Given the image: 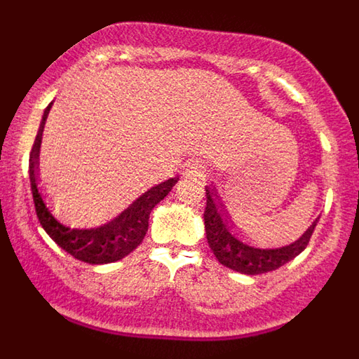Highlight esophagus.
Segmentation results:
<instances>
[{
	"label": "esophagus",
	"instance_id": "34e87169",
	"mask_svg": "<svg viewBox=\"0 0 359 359\" xmlns=\"http://www.w3.org/2000/svg\"><path fill=\"white\" fill-rule=\"evenodd\" d=\"M201 165L199 163H189L187 165L185 172H183V176L185 177H198L199 174H201Z\"/></svg>",
	"mask_w": 359,
	"mask_h": 359
}]
</instances>
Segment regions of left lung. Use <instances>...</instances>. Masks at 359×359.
<instances>
[{"mask_svg": "<svg viewBox=\"0 0 359 359\" xmlns=\"http://www.w3.org/2000/svg\"><path fill=\"white\" fill-rule=\"evenodd\" d=\"M205 231H207L208 246L214 252L215 259L226 268L239 271L244 275H261L280 268L286 262L293 261L294 257L306 250L316 221L298 237L294 243L278 246V248H261L246 243L239 233L233 231L228 223L217 194L207 187V208H205Z\"/></svg>", "mask_w": 359, "mask_h": 359, "instance_id": "8db88e82", "label": "left lung"}]
</instances>
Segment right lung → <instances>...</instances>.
<instances>
[{
    "label": "right lung",
    "mask_w": 359,
    "mask_h": 359,
    "mask_svg": "<svg viewBox=\"0 0 359 359\" xmlns=\"http://www.w3.org/2000/svg\"><path fill=\"white\" fill-rule=\"evenodd\" d=\"M50 107H52V104L44 109L43 122H41L39 133H37L30 152L32 196H34V205H36L41 226L65 252L75 257L77 261L88 262V264H109V262L120 261L144 241L152 208L169 194L180 177H170L167 182L158 183L156 187H151L140 198H136L126 210H122L116 217L100 224V226H66L50 210L46 199L41 192L39 183H37V158H39L43 128L50 113Z\"/></svg>",
    "instance_id": "1"
}]
</instances>
